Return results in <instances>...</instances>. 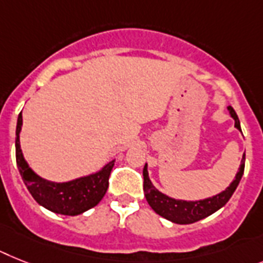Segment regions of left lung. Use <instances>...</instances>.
I'll use <instances>...</instances> for the list:
<instances>
[{
    "label": "left lung",
    "mask_w": 263,
    "mask_h": 263,
    "mask_svg": "<svg viewBox=\"0 0 263 263\" xmlns=\"http://www.w3.org/2000/svg\"><path fill=\"white\" fill-rule=\"evenodd\" d=\"M230 114L235 121V127L240 130V122L239 118L236 116V112L234 111V108L229 106ZM245 171V155L242 157V164H240L239 172L236 173L235 179L230 186L226 188V191L220 192V194L215 195L212 197H208L204 200L197 201H185V200H176L172 197L166 196V195L161 194L160 191H157L153 186L152 181L149 180L147 176V166L145 165L144 168V192L145 197H146L147 203L153 208V211L158 214L162 218L168 219L171 222L177 223V224H190V223H195L200 219H204L210 216L211 214L216 212L219 208H222L223 205L230 200V197L233 196L235 192L236 186L239 184L242 175Z\"/></svg>",
    "instance_id": "obj_1"
}]
</instances>
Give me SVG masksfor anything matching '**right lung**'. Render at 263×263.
<instances>
[{
	"label": "right lung",
	"instance_id": "obj_1",
	"mask_svg": "<svg viewBox=\"0 0 263 263\" xmlns=\"http://www.w3.org/2000/svg\"><path fill=\"white\" fill-rule=\"evenodd\" d=\"M23 125V114L20 112L16 127V161L20 175L28 191L39 204L56 214H83L102 200L108 188V177L114 166V160L107 162L99 172L79 177L67 183H52L41 179L28 166L20 147V132Z\"/></svg>",
	"mask_w": 263,
	"mask_h": 263
}]
</instances>
